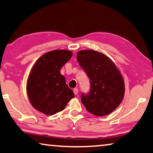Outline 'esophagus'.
Listing matches in <instances>:
<instances>
[{"label":"esophagus","mask_w":153,"mask_h":153,"mask_svg":"<svg viewBox=\"0 0 153 153\" xmlns=\"http://www.w3.org/2000/svg\"><path fill=\"white\" fill-rule=\"evenodd\" d=\"M73 91H74V93L75 95H77V93H78V90H77V88H74Z\"/></svg>","instance_id":"34e87169"}]
</instances>
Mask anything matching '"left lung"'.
<instances>
[{
  "label": "left lung",
  "mask_w": 153,
  "mask_h": 153,
  "mask_svg": "<svg viewBox=\"0 0 153 153\" xmlns=\"http://www.w3.org/2000/svg\"><path fill=\"white\" fill-rule=\"evenodd\" d=\"M77 59L90 81V92L81 96L82 104L96 116L112 113L125 94L124 80L117 67L105 54L94 50L79 51Z\"/></svg>",
  "instance_id": "1"
}]
</instances>
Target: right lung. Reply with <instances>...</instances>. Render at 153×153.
Segmentation results:
<instances>
[{
	"label": "right lung",
	"instance_id": "right-lung-1",
	"mask_svg": "<svg viewBox=\"0 0 153 153\" xmlns=\"http://www.w3.org/2000/svg\"><path fill=\"white\" fill-rule=\"evenodd\" d=\"M73 55L70 51L55 50L36 61L27 80L28 98L36 110L48 115L63 111L75 95L66 84L61 68Z\"/></svg>",
	"mask_w": 153,
	"mask_h": 153
}]
</instances>
